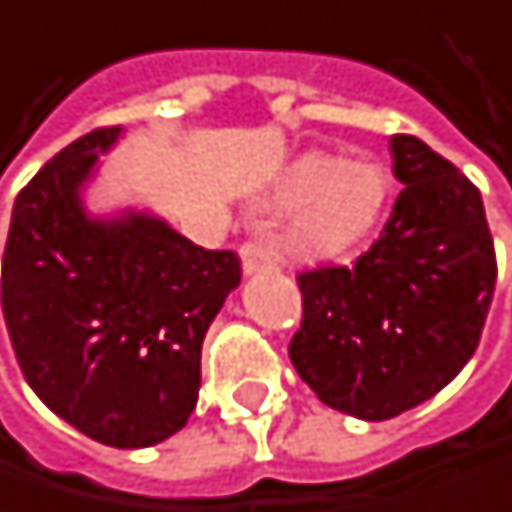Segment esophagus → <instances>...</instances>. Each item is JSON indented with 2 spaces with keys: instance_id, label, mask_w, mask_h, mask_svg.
<instances>
[{
  "instance_id": "34e87169",
  "label": "esophagus",
  "mask_w": 512,
  "mask_h": 512,
  "mask_svg": "<svg viewBox=\"0 0 512 512\" xmlns=\"http://www.w3.org/2000/svg\"><path fill=\"white\" fill-rule=\"evenodd\" d=\"M239 258H242V270L245 276H254V273H261V270H273L279 267V251L270 239H251L242 245L239 251Z\"/></svg>"
}]
</instances>
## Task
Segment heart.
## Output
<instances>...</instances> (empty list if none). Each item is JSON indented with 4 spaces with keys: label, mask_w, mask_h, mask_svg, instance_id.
<instances>
[{
    "label": "heart",
    "mask_w": 512,
    "mask_h": 512,
    "mask_svg": "<svg viewBox=\"0 0 512 512\" xmlns=\"http://www.w3.org/2000/svg\"><path fill=\"white\" fill-rule=\"evenodd\" d=\"M390 190L393 178L381 162L304 153L285 168L273 202L282 208L301 205L288 230L291 251L307 261H331L381 224Z\"/></svg>",
    "instance_id": "obj_1"
}]
</instances>
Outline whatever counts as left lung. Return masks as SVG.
<instances>
[{
    "instance_id": "obj_1",
    "label": "left lung",
    "mask_w": 512,
    "mask_h": 512,
    "mask_svg": "<svg viewBox=\"0 0 512 512\" xmlns=\"http://www.w3.org/2000/svg\"><path fill=\"white\" fill-rule=\"evenodd\" d=\"M405 184L356 267L301 273L304 322L288 347L301 381L359 421L433 399L479 347L498 264L479 190L411 134L390 137Z\"/></svg>"
}]
</instances>
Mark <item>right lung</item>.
Instances as JSON below:
<instances>
[{"instance_id":"add662e5","label":"right lung","mask_w":512,"mask_h":512,"mask_svg":"<svg viewBox=\"0 0 512 512\" xmlns=\"http://www.w3.org/2000/svg\"><path fill=\"white\" fill-rule=\"evenodd\" d=\"M119 137H79L14 199L2 313L27 384L57 418L94 442L147 448L196 408L205 331L242 267L147 208L88 211L85 190Z\"/></svg>"}]
</instances>
